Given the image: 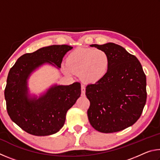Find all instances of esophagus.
<instances>
[{"mask_svg": "<svg viewBox=\"0 0 160 160\" xmlns=\"http://www.w3.org/2000/svg\"><path fill=\"white\" fill-rule=\"evenodd\" d=\"M81 95L85 96V87L83 85L81 86Z\"/></svg>", "mask_w": 160, "mask_h": 160, "instance_id": "34e87169", "label": "esophagus"}]
</instances>
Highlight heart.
Wrapping results in <instances>:
<instances>
[{"label": "heart", "instance_id": "heart-1", "mask_svg": "<svg viewBox=\"0 0 160 160\" xmlns=\"http://www.w3.org/2000/svg\"><path fill=\"white\" fill-rule=\"evenodd\" d=\"M109 62V55L104 50L78 48L68 54L67 63H63L62 68L68 74H79L84 82L94 83L107 74Z\"/></svg>", "mask_w": 160, "mask_h": 160}]
</instances>
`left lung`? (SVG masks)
Segmentation results:
<instances>
[{
  "label": "left lung",
  "instance_id": "left-lung-1",
  "mask_svg": "<svg viewBox=\"0 0 160 160\" xmlns=\"http://www.w3.org/2000/svg\"><path fill=\"white\" fill-rule=\"evenodd\" d=\"M92 46L106 51L110 62L105 76L86 87L89 121L101 132L121 131L142 114L147 99L145 74L138 58L121 46Z\"/></svg>",
  "mask_w": 160,
  "mask_h": 160
}]
</instances>
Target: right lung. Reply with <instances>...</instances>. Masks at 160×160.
I'll return each instance as SVG.
<instances>
[{
  "label": "right lung",
  "mask_w": 160,
  "mask_h": 160,
  "mask_svg": "<svg viewBox=\"0 0 160 160\" xmlns=\"http://www.w3.org/2000/svg\"><path fill=\"white\" fill-rule=\"evenodd\" d=\"M72 47L53 45L20 56L10 68L5 88L7 112L11 120L29 134L52 135L63 126L66 113L81 94L80 83L55 85L39 99H29L27 80L31 72L44 63L61 68L62 60Z\"/></svg>",
  "instance_id": "right-lung-1"
}]
</instances>
